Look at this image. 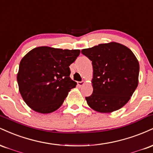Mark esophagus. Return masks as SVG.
Here are the masks:
<instances>
[{
	"label": "esophagus",
	"instance_id": "esophagus-1",
	"mask_svg": "<svg viewBox=\"0 0 153 153\" xmlns=\"http://www.w3.org/2000/svg\"><path fill=\"white\" fill-rule=\"evenodd\" d=\"M85 84V81H80V82H78V85L79 86H82V85Z\"/></svg>",
	"mask_w": 153,
	"mask_h": 153
}]
</instances>
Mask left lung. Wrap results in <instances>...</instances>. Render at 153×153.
<instances>
[{"instance_id":"1","label":"left lung","mask_w":153,"mask_h":153,"mask_svg":"<svg viewBox=\"0 0 153 153\" xmlns=\"http://www.w3.org/2000/svg\"><path fill=\"white\" fill-rule=\"evenodd\" d=\"M92 61L94 91L85 97L92 109L111 113L127 103L138 85L140 65L128 47L117 42L100 44L83 49Z\"/></svg>"}]
</instances>
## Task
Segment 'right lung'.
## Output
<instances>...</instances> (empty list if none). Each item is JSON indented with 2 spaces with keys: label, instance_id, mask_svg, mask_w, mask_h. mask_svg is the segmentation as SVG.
<instances>
[{
  "label": "right lung",
  "instance_id": "right-lung-1",
  "mask_svg": "<svg viewBox=\"0 0 153 153\" xmlns=\"http://www.w3.org/2000/svg\"><path fill=\"white\" fill-rule=\"evenodd\" d=\"M80 50L39 47L24 56L17 74L19 92L32 110L41 114L58 109L77 82L70 78L69 66Z\"/></svg>",
  "mask_w": 153,
  "mask_h": 153
}]
</instances>
